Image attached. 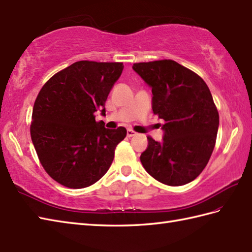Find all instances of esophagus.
<instances>
[{"label":"esophagus","mask_w":252,"mask_h":252,"mask_svg":"<svg viewBox=\"0 0 252 252\" xmlns=\"http://www.w3.org/2000/svg\"><path fill=\"white\" fill-rule=\"evenodd\" d=\"M136 135H137V132H136L135 130H132V129H127V137H128V138L133 137V136H136Z\"/></svg>","instance_id":"esophagus-1"}]
</instances>
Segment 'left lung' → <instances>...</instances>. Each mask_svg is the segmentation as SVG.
<instances>
[{
	"instance_id": "left-lung-1",
	"label": "left lung",
	"mask_w": 252,
	"mask_h": 252,
	"mask_svg": "<svg viewBox=\"0 0 252 252\" xmlns=\"http://www.w3.org/2000/svg\"><path fill=\"white\" fill-rule=\"evenodd\" d=\"M132 69L152 87L153 113L165 121L163 141L148 137L141 154L144 169L167 186L196 179L215 149L219 113L205 81L170 59L133 63Z\"/></svg>"
}]
</instances>
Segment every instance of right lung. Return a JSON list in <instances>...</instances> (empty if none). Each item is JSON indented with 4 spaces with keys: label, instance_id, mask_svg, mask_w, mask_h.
<instances>
[{
    "label": "right lung",
    "instance_id": "add662e5",
    "mask_svg": "<svg viewBox=\"0 0 252 252\" xmlns=\"http://www.w3.org/2000/svg\"><path fill=\"white\" fill-rule=\"evenodd\" d=\"M124 69L123 63L82 60L44 84L32 111L30 133L43 168L55 181L83 189L101 179L113 161L126 128L96 122Z\"/></svg>",
    "mask_w": 252,
    "mask_h": 252
}]
</instances>
